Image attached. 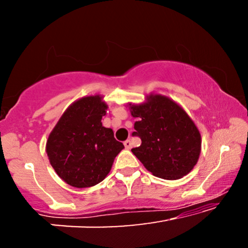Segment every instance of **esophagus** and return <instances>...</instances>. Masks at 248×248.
<instances>
[{
  "label": "esophagus",
  "instance_id": "obj_1",
  "mask_svg": "<svg viewBox=\"0 0 248 248\" xmlns=\"http://www.w3.org/2000/svg\"><path fill=\"white\" fill-rule=\"evenodd\" d=\"M124 145H125V149H127V150H130L132 148V142L130 140H126L124 141Z\"/></svg>",
  "mask_w": 248,
  "mask_h": 248
}]
</instances>
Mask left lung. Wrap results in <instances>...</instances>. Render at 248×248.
<instances>
[{
	"instance_id": "left-lung-1",
	"label": "left lung",
	"mask_w": 248,
	"mask_h": 248,
	"mask_svg": "<svg viewBox=\"0 0 248 248\" xmlns=\"http://www.w3.org/2000/svg\"><path fill=\"white\" fill-rule=\"evenodd\" d=\"M133 137L141 145L132 149L149 171L164 179H178L194 168L201 152V134L194 122L175 101L151 94L141 105H131Z\"/></svg>"
}]
</instances>
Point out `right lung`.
Instances as JSON below:
<instances>
[{
  "label": "right lung",
  "mask_w": 248,
  "mask_h": 248,
  "mask_svg": "<svg viewBox=\"0 0 248 248\" xmlns=\"http://www.w3.org/2000/svg\"><path fill=\"white\" fill-rule=\"evenodd\" d=\"M106 109L99 96L81 98L64 111L49 134L46 152L50 165L73 187H90L104 181L124 149L113 130L103 126Z\"/></svg>",
  "instance_id": "1"
}]
</instances>
